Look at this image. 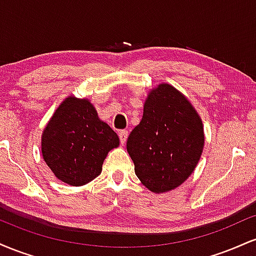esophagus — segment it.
Here are the masks:
<instances>
[{"label":"esophagus","instance_id":"esophagus-1","mask_svg":"<svg viewBox=\"0 0 256 256\" xmlns=\"http://www.w3.org/2000/svg\"><path fill=\"white\" fill-rule=\"evenodd\" d=\"M128 130H122L119 132V138H120V143L122 144H124L126 142V140H128Z\"/></svg>","mask_w":256,"mask_h":256}]
</instances>
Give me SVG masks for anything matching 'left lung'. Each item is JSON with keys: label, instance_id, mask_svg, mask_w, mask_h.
Returning a JSON list of instances; mask_svg holds the SVG:
<instances>
[{"label": "left lung", "instance_id": "1", "mask_svg": "<svg viewBox=\"0 0 256 256\" xmlns=\"http://www.w3.org/2000/svg\"><path fill=\"white\" fill-rule=\"evenodd\" d=\"M204 144L202 120L180 91L162 83L150 90L140 122L126 149L144 186L161 194L183 184L198 165Z\"/></svg>", "mask_w": 256, "mask_h": 256}]
</instances>
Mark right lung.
<instances>
[{"instance_id": "obj_1", "label": "right lung", "mask_w": 256, "mask_h": 256, "mask_svg": "<svg viewBox=\"0 0 256 256\" xmlns=\"http://www.w3.org/2000/svg\"><path fill=\"white\" fill-rule=\"evenodd\" d=\"M119 146V137L100 120L88 98L70 96L58 107L42 134V155L55 177L80 186L102 171L108 152Z\"/></svg>"}]
</instances>
